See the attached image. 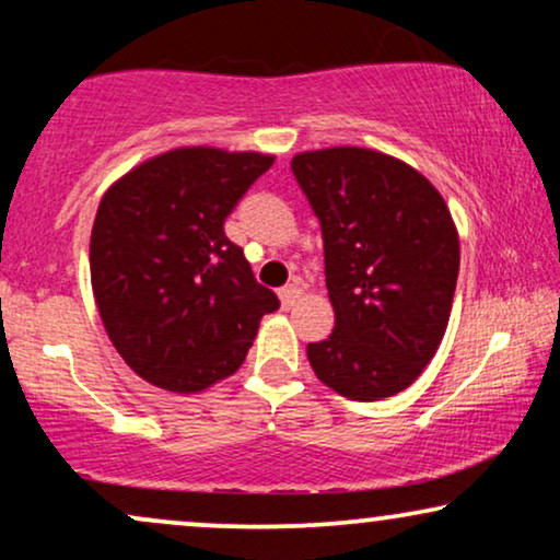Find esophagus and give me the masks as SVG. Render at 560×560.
Listing matches in <instances>:
<instances>
[{"label": "esophagus", "mask_w": 560, "mask_h": 560, "mask_svg": "<svg viewBox=\"0 0 560 560\" xmlns=\"http://www.w3.org/2000/svg\"><path fill=\"white\" fill-rule=\"evenodd\" d=\"M278 295H280L282 308H290V305H295L298 298H301V288H298V285H285V288H280Z\"/></svg>", "instance_id": "esophagus-1"}]
</instances>
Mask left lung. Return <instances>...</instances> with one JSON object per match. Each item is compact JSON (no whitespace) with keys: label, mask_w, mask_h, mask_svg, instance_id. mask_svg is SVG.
Wrapping results in <instances>:
<instances>
[{"label":"left lung","mask_w":560,"mask_h":560,"mask_svg":"<svg viewBox=\"0 0 560 560\" xmlns=\"http://www.w3.org/2000/svg\"><path fill=\"white\" fill-rule=\"evenodd\" d=\"M320 221L336 326L308 343L316 377L349 400L402 393L446 334L458 234L439 190L400 160L364 148L301 152L290 163Z\"/></svg>","instance_id":"left-lung-1"}]
</instances>
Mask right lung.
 Returning a JSON list of instances; mask_svg holds the SVG:
<instances>
[{"label": "right lung", "instance_id": "obj_1", "mask_svg": "<svg viewBox=\"0 0 560 560\" xmlns=\"http://www.w3.org/2000/svg\"><path fill=\"white\" fill-rule=\"evenodd\" d=\"M272 158L186 148L114 183L91 232V285L121 359L152 385L198 393L240 370L280 308L224 221Z\"/></svg>", "mask_w": 560, "mask_h": 560}]
</instances>
